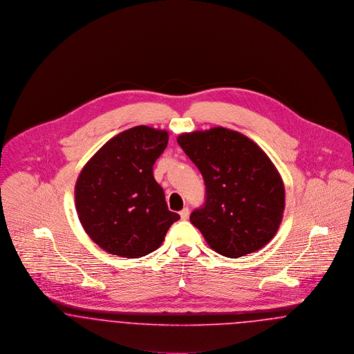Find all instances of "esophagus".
I'll return each mask as SVG.
<instances>
[{
    "label": "esophagus",
    "instance_id": "esophagus-1",
    "mask_svg": "<svg viewBox=\"0 0 354 354\" xmlns=\"http://www.w3.org/2000/svg\"><path fill=\"white\" fill-rule=\"evenodd\" d=\"M189 214H190L189 207H184V209L180 212V216H181L183 220H187V218H189Z\"/></svg>",
    "mask_w": 354,
    "mask_h": 354
}]
</instances>
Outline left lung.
<instances>
[{"mask_svg": "<svg viewBox=\"0 0 354 354\" xmlns=\"http://www.w3.org/2000/svg\"><path fill=\"white\" fill-rule=\"evenodd\" d=\"M177 142L206 186L204 206L190 214V223L225 257L260 250L276 236L285 209L283 183L266 153L221 127L183 133Z\"/></svg>", "mask_w": 354, "mask_h": 354, "instance_id": "obj_1", "label": "left lung"}]
</instances>
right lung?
<instances>
[{
  "mask_svg": "<svg viewBox=\"0 0 354 354\" xmlns=\"http://www.w3.org/2000/svg\"><path fill=\"white\" fill-rule=\"evenodd\" d=\"M167 131L134 127L111 138L81 170L75 209L86 234L105 252L138 259L158 249L171 223L153 165L168 145Z\"/></svg>",
  "mask_w": 354,
  "mask_h": 354,
  "instance_id": "add662e5",
  "label": "right lung"
}]
</instances>
